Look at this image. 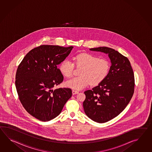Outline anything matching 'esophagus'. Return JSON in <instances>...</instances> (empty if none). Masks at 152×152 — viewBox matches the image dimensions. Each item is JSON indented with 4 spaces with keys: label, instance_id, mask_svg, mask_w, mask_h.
Returning a JSON list of instances; mask_svg holds the SVG:
<instances>
[{
    "label": "esophagus",
    "instance_id": "34e87169",
    "mask_svg": "<svg viewBox=\"0 0 152 152\" xmlns=\"http://www.w3.org/2000/svg\"><path fill=\"white\" fill-rule=\"evenodd\" d=\"M79 93V92L78 91H75V90H72V94H77Z\"/></svg>",
    "mask_w": 152,
    "mask_h": 152
}]
</instances>
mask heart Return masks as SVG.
I'll return each instance as SVG.
<instances>
[{
	"label": "heart",
	"mask_w": 152,
	"mask_h": 152,
	"mask_svg": "<svg viewBox=\"0 0 152 152\" xmlns=\"http://www.w3.org/2000/svg\"><path fill=\"white\" fill-rule=\"evenodd\" d=\"M74 62L66 58L62 62L59 69L66 77L72 76L75 66L82 67L80 76L73 77L65 83L67 87L80 90L90 84L97 85L107 77L110 70V62L104 58L91 55L88 53H81L73 57Z\"/></svg>",
	"instance_id": "obj_1"
}]
</instances>
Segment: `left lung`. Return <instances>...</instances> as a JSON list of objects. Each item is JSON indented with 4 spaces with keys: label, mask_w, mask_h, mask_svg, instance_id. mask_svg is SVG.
<instances>
[{
    "label": "left lung",
    "mask_w": 152,
    "mask_h": 152,
    "mask_svg": "<svg viewBox=\"0 0 152 152\" xmlns=\"http://www.w3.org/2000/svg\"><path fill=\"white\" fill-rule=\"evenodd\" d=\"M108 54L111 66L102 83L84 92L85 113L98 123H105L117 116L126 107L134 92L135 78L128 58L107 47L91 48Z\"/></svg>",
    "instance_id": "1"
}]
</instances>
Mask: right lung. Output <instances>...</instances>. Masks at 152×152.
Listing matches in <instances>:
<instances>
[{
    "mask_svg": "<svg viewBox=\"0 0 152 152\" xmlns=\"http://www.w3.org/2000/svg\"><path fill=\"white\" fill-rule=\"evenodd\" d=\"M73 47L41 45L26 54L18 65L15 84L20 102L36 118L47 122L61 113L72 97L69 88L53 87L61 84L64 76L57 66Z\"/></svg>",
    "mask_w": 152,
    "mask_h": 152,
    "instance_id": "1",
    "label": "right lung"
}]
</instances>
